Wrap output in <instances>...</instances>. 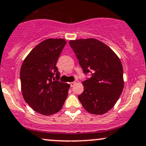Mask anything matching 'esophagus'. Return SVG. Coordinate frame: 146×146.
Segmentation results:
<instances>
[{"label":"esophagus","mask_w":146,"mask_h":146,"mask_svg":"<svg viewBox=\"0 0 146 146\" xmlns=\"http://www.w3.org/2000/svg\"><path fill=\"white\" fill-rule=\"evenodd\" d=\"M76 84V82H70V86H71V87H73L74 85Z\"/></svg>","instance_id":"esophagus-1"}]
</instances>
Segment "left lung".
Listing matches in <instances>:
<instances>
[{
    "label": "left lung",
    "instance_id": "8db88e82",
    "mask_svg": "<svg viewBox=\"0 0 146 146\" xmlns=\"http://www.w3.org/2000/svg\"><path fill=\"white\" fill-rule=\"evenodd\" d=\"M79 64L91 78L82 82L84 91L78 99L85 110L103 115L115 106L123 91V66L116 53L95 38L70 40Z\"/></svg>",
    "mask_w": 146,
    "mask_h": 146
}]
</instances>
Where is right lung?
Wrapping results in <instances>:
<instances>
[{
	"instance_id": "obj_1",
	"label": "right lung",
	"mask_w": 146,
	"mask_h": 146,
	"mask_svg": "<svg viewBox=\"0 0 146 146\" xmlns=\"http://www.w3.org/2000/svg\"><path fill=\"white\" fill-rule=\"evenodd\" d=\"M66 44L64 39L48 38L30 51L21 66L23 98L33 110L42 115L59 112L67 98L70 85L55 79L60 78L56 63Z\"/></svg>"
}]
</instances>
